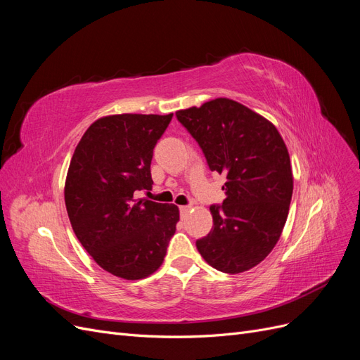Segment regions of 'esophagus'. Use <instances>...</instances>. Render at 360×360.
<instances>
[{
  "label": "esophagus",
  "instance_id": "esophagus-1",
  "mask_svg": "<svg viewBox=\"0 0 360 360\" xmlns=\"http://www.w3.org/2000/svg\"><path fill=\"white\" fill-rule=\"evenodd\" d=\"M189 210H191V205H180V214H181V217L186 216Z\"/></svg>",
  "mask_w": 360,
  "mask_h": 360
}]
</instances>
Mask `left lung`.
<instances>
[{
  "label": "left lung",
  "instance_id": "left-lung-1",
  "mask_svg": "<svg viewBox=\"0 0 360 360\" xmlns=\"http://www.w3.org/2000/svg\"><path fill=\"white\" fill-rule=\"evenodd\" d=\"M176 115L209 168L226 176V198L210 207L213 228L197 240L198 252L216 270L242 274L271 252L284 230L292 195L287 146L267 118L225 97Z\"/></svg>",
  "mask_w": 360,
  "mask_h": 360
}]
</instances>
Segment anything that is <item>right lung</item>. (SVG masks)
<instances>
[{
  "mask_svg": "<svg viewBox=\"0 0 360 360\" xmlns=\"http://www.w3.org/2000/svg\"><path fill=\"white\" fill-rule=\"evenodd\" d=\"M172 114H118L86 129L72 156L64 201L73 231L114 276L135 281L160 267L180 219L179 207L135 200L151 189V158Z\"/></svg>",
  "mask_w": 360,
  "mask_h": 360,
  "instance_id": "obj_1",
  "label": "right lung"
}]
</instances>
